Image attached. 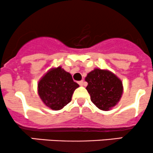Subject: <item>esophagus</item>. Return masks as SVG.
Returning a JSON list of instances; mask_svg holds the SVG:
<instances>
[{"mask_svg": "<svg viewBox=\"0 0 153 153\" xmlns=\"http://www.w3.org/2000/svg\"><path fill=\"white\" fill-rule=\"evenodd\" d=\"M78 84L82 86V85H84V81H83V80H80V81H78Z\"/></svg>", "mask_w": 153, "mask_h": 153, "instance_id": "34e87169", "label": "esophagus"}]
</instances>
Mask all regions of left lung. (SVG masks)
<instances>
[{
    "instance_id": "8db88e82",
    "label": "left lung",
    "mask_w": 153,
    "mask_h": 153,
    "mask_svg": "<svg viewBox=\"0 0 153 153\" xmlns=\"http://www.w3.org/2000/svg\"><path fill=\"white\" fill-rule=\"evenodd\" d=\"M85 81L91 101L100 109L109 110L120 100L122 82L111 72L95 69L87 75Z\"/></svg>"
}]
</instances>
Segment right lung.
<instances>
[{
    "label": "right lung",
    "mask_w": 153,
    "mask_h": 153,
    "mask_svg": "<svg viewBox=\"0 0 153 153\" xmlns=\"http://www.w3.org/2000/svg\"><path fill=\"white\" fill-rule=\"evenodd\" d=\"M79 85L71 75L60 67L51 70L38 84V93L43 102L53 110H59L71 101Z\"/></svg>",
    "instance_id": "add662e5"
}]
</instances>
